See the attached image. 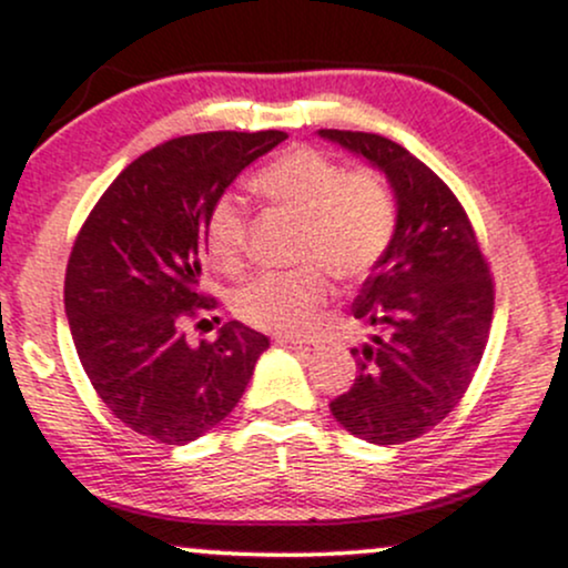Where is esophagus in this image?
Listing matches in <instances>:
<instances>
[{"label":"esophagus","instance_id":"34e87169","mask_svg":"<svg viewBox=\"0 0 568 568\" xmlns=\"http://www.w3.org/2000/svg\"><path fill=\"white\" fill-rule=\"evenodd\" d=\"M280 345H288L291 351H296V353H313L315 347H310L307 342H298V339H288V336H280Z\"/></svg>","mask_w":568,"mask_h":568}]
</instances>
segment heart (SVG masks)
Returning <instances> with one entry per match:
<instances>
[{
    "mask_svg": "<svg viewBox=\"0 0 568 568\" xmlns=\"http://www.w3.org/2000/svg\"><path fill=\"white\" fill-rule=\"evenodd\" d=\"M253 189L285 213L302 217L296 272H270L234 291L232 310L240 321L264 332L296 336L315 323L328 302L326 273L353 283L375 270L396 232V202L377 172H345L315 148H291L264 166ZM245 213L234 196L210 210L204 242L217 272H240L245 258ZM324 268L321 271L320 266Z\"/></svg>",
    "mask_w": 568,
    "mask_h": 568,
    "instance_id": "1",
    "label": "heart"
}]
</instances>
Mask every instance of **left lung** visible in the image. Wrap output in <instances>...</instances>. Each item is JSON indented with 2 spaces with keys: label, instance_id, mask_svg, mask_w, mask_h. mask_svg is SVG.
I'll list each match as a JSON object with an SVG mask.
<instances>
[{
  "label": "left lung",
  "instance_id": "8db88e82",
  "mask_svg": "<svg viewBox=\"0 0 568 568\" xmlns=\"http://www.w3.org/2000/svg\"><path fill=\"white\" fill-rule=\"evenodd\" d=\"M317 136L383 174L396 202L394 240L353 302L369 342L353 351V388L332 415L358 439L402 445L445 420L475 377L494 317L488 264L458 199L407 148L339 129Z\"/></svg>",
  "mask_w": 568,
  "mask_h": 568
}]
</instances>
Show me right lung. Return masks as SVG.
I'll use <instances>...</instances> for the list:
<instances>
[{"label":"right lung","mask_w":568,"mask_h":568,"mask_svg":"<svg viewBox=\"0 0 568 568\" xmlns=\"http://www.w3.org/2000/svg\"><path fill=\"white\" fill-rule=\"evenodd\" d=\"M285 132L178 136L132 161L74 240L64 313L80 364L136 434L189 445L236 407L270 347L245 323L191 345L185 323L215 302L199 291L210 210Z\"/></svg>","instance_id":"add662e5"}]
</instances>
